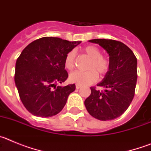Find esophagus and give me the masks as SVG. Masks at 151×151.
Wrapping results in <instances>:
<instances>
[{"mask_svg":"<svg viewBox=\"0 0 151 151\" xmlns=\"http://www.w3.org/2000/svg\"><path fill=\"white\" fill-rule=\"evenodd\" d=\"M81 87H82V86H81L80 85H77V84L76 85V89H79Z\"/></svg>","mask_w":151,"mask_h":151,"instance_id":"1","label":"esophagus"}]
</instances>
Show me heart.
<instances>
[{"instance_id":"1","label":"heart","mask_w":151,"mask_h":151,"mask_svg":"<svg viewBox=\"0 0 151 151\" xmlns=\"http://www.w3.org/2000/svg\"><path fill=\"white\" fill-rule=\"evenodd\" d=\"M83 51L89 58L86 72L76 71L69 76V81L80 85H87L94 83L97 80L98 75L104 76L110 69V61L104 56L101 55V51L94 45H88L83 49ZM76 54L75 50L68 52L64 60L65 67L69 70L74 69Z\"/></svg>"}]
</instances>
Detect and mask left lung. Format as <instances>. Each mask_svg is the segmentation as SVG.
I'll list each match as a JSON object with an SVG mask.
<instances>
[{"mask_svg":"<svg viewBox=\"0 0 151 151\" xmlns=\"http://www.w3.org/2000/svg\"><path fill=\"white\" fill-rule=\"evenodd\" d=\"M110 56V69L97 86L104 91L91 87L90 96L85 101L91 116L99 120H112L120 116L132 101L137 82V58L132 50L120 41L92 39Z\"/></svg>","mask_w":151,"mask_h":151,"instance_id":"1","label":"left lung"}]
</instances>
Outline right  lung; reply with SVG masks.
<instances>
[{
	"mask_svg": "<svg viewBox=\"0 0 151 151\" xmlns=\"http://www.w3.org/2000/svg\"><path fill=\"white\" fill-rule=\"evenodd\" d=\"M80 43L44 37L22 51L16 63L14 80L22 104L32 115L50 117L63 110L76 85H57L68 78L64 60L68 52Z\"/></svg>",
	"mask_w": 151,
	"mask_h": 151,
	"instance_id": "obj_1",
	"label": "right lung"
}]
</instances>
